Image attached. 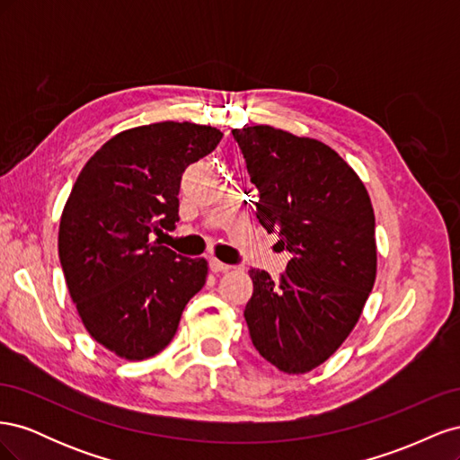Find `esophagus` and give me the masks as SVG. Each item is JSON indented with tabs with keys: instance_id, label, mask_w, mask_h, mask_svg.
Here are the masks:
<instances>
[{
	"instance_id": "obj_1",
	"label": "esophagus",
	"mask_w": 460,
	"mask_h": 460,
	"mask_svg": "<svg viewBox=\"0 0 460 460\" xmlns=\"http://www.w3.org/2000/svg\"><path fill=\"white\" fill-rule=\"evenodd\" d=\"M208 269H211L213 272H226V270H230V264L211 257L208 259Z\"/></svg>"
}]
</instances>
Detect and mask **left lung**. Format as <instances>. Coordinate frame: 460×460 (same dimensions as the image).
I'll list each match as a JSON object with an SVG mask.
<instances>
[{
  "instance_id": "obj_1",
  "label": "left lung",
  "mask_w": 460,
  "mask_h": 460,
  "mask_svg": "<svg viewBox=\"0 0 460 460\" xmlns=\"http://www.w3.org/2000/svg\"><path fill=\"white\" fill-rule=\"evenodd\" d=\"M232 136L259 191V222L291 253L278 282L267 270H249V336L278 370L309 372L349 336L376 280L368 191L336 151L313 137L264 124Z\"/></svg>"
}]
</instances>
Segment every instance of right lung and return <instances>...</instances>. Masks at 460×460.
Segmentation results:
<instances>
[{
  "mask_svg": "<svg viewBox=\"0 0 460 460\" xmlns=\"http://www.w3.org/2000/svg\"><path fill=\"white\" fill-rule=\"evenodd\" d=\"M220 137L213 127L172 120L124 130L93 153L66 199L59 261L68 294L90 336L122 358L163 351L205 284V259L178 255L153 235L176 228L182 172Z\"/></svg>",
  "mask_w": 460,
  "mask_h": 460,
  "instance_id": "add662e5",
  "label": "right lung"
}]
</instances>
